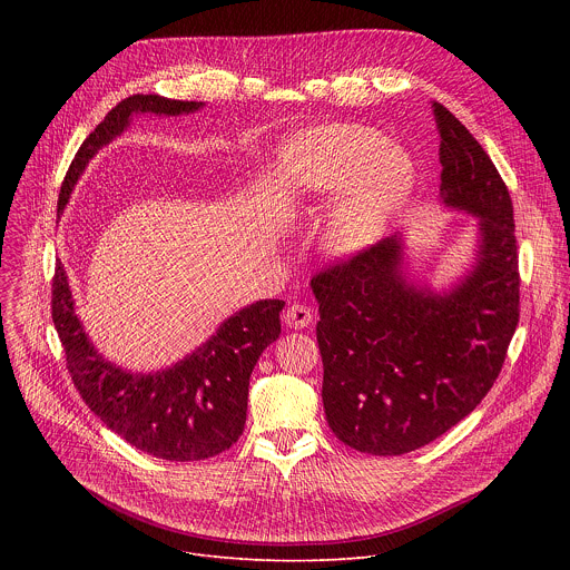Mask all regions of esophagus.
Masks as SVG:
<instances>
[{"label": "esophagus", "mask_w": 570, "mask_h": 570, "mask_svg": "<svg viewBox=\"0 0 570 570\" xmlns=\"http://www.w3.org/2000/svg\"><path fill=\"white\" fill-rule=\"evenodd\" d=\"M284 322L291 330H304L313 322V311L306 304H291L284 313Z\"/></svg>", "instance_id": "34e87169"}]
</instances>
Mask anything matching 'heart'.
<instances>
[{
	"mask_svg": "<svg viewBox=\"0 0 570 570\" xmlns=\"http://www.w3.org/2000/svg\"><path fill=\"white\" fill-rule=\"evenodd\" d=\"M413 161L365 126L336 124L291 137L275 165V191L284 207L336 194L324 214L320 243L327 255L350 259L370 248L413 191Z\"/></svg>",
	"mask_w": 570,
	"mask_h": 570,
	"instance_id": "obj_1",
	"label": "heart"
}]
</instances>
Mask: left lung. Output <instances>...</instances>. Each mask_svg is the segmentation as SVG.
<instances>
[{
	"mask_svg": "<svg viewBox=\"0 0 570 570\" xmlns=\"http://www.w3.org/2000/svg\"><path fill=\"white\" fill-rule=\"evenodd\" d=\"M433 115L440 198L478 218L471 268L440 293L409 282L394 234L311 279L324 415L341 442L372 455L411 453L464 420L492 390L519 324L510 191L455 115L435 101Z\"/></svg>",
	"mask_w": 570,
	"mask_h": 570,
	"instance_id": "8db88e82",
	"label": "left lung"
}]
</instances>
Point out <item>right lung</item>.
Segmentation results:
<instances>
[{
  "label": "right lung",
  "instance_id": "1",
  "mask_svg": "<svg viewBox=\"0 0 570 570\" xmlns=\"http://www.w3.org/2000/svg\"><path fill=\"white\" fill-rule=\"evenodd\" d=\"M203 101L132 95L117 104L71 159L58 196L65 209L73 185L97 150L119 137L135 115L178 117ZM282 299H259L229 315L216 334L176 365L135 374L104 358L80 324L67 273L56 262L51 317L71 381L88 409L135 449L171 462H194L227 451L246 426L250 374L262 352L282 334Z\"/></svg>",
  "mask_w": 570,
  "mask_h": 570
}]
</instances>
